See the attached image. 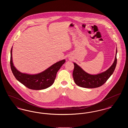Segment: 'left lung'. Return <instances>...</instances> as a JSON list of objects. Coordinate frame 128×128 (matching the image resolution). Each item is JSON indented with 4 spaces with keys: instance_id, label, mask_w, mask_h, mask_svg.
I'll list each match as a JSON object with an SVG mask.
<instances>
[{
    "instance_id": "8db88e82",
    "label": "left lung",
    "mask_w": 128,
    "mask_h": 128,
    "mask_svg": "<svg viewBox=\"0 0 128 128\" xmlns=\"http://www.w3.org/2000/svg\"><path fill=\"white\" fill-rule=\"evenodd\" d=\"M116 54L117 48L113 64L105 72L96 75L87 73L81 67L74 62V68L72 75L75 83L79 86L86 88H94L103 85L115 70L117 62Z\"/></svg>"
}]
</instances>
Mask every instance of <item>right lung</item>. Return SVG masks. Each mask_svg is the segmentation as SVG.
<instances>
[{
    "mask_svg": "<svg viewBox=\"0 0 128 128\" xmlns=\"http://www.w3.org/2000/svg\"><path fill=\"white\" fill-rule=\"evenodd\" d=\"M12 47L10 51V67L16 79L22 84L32 90H40L48 88L54 82L58 70L65 62V60L56 62L43 72L36 74H29L19 72L12 61Z\"/></svg>",
    "mask_w": 128,
    "mask_h": 128,
    "instance_id": "obj_1",
    "label": "right lung"
}]
</instances>
